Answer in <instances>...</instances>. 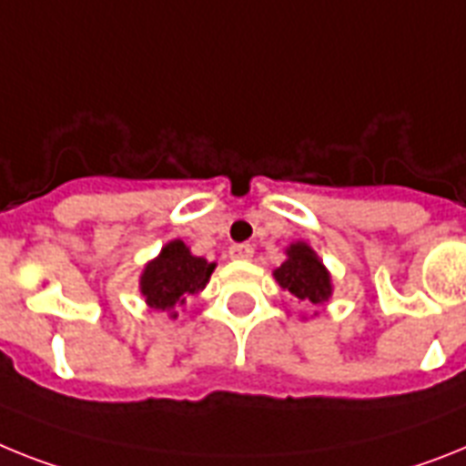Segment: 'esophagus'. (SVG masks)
<instances>
[{
    "label": "esophagus",
    "mask_w": 466,
    "mask_h": 466,
    "mask_svg": "<svg viewBox=\"0 0 466 466\" xmlns=\"http://www.w3.org/2000/svg\"><path fill=\"white\" fill-rule=\"evenodd\" d=\"M229 258H232V260H248V258H253V246L251 244L229 246Z\"/></svg>",
    "instance_id": "34e87169"
}]
</instances>
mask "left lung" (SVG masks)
I'll return each mask as SVG.
<instances>
[{
	"label": "left lung",
	"instance_id": "left-lung-1",
	"mask_svg": "<svg viewBox=\"0 0 466 466\" xmlns=\"http://www.w3.org/2000/svg\"><path fill=\"white\" fill-rule=\"evenodd\" d=\"M284 253H287V260L272 272L277 284L299 300H306L312 308L329 303L334 284H331L329 269L315 253V248L308 241H293L284 248Z\"/></svg>",
	"mask_w": 466,
	"mask_h": 466
}]
</instances>
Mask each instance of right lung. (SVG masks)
Segmentation results:
<instances>
[{
	"mask_svg": "<svg viewBox=\"0 0 466 466\" xmlns=\"http://www.w3.org/2000/svg\"><path fill=\"white\" fill-rule=\"evenodd\" d=\"M213 269L215 263L194 256L182 239H173L144 265L139 293L151 310L167 312V318L177 319V308H185L189 296L208 287Z\"/></svg>",
	"mask_w": 466,
	"mask_h": 466,
	"instance_id": "add662e5",
	"label": "right lung"
}]
</instances>
